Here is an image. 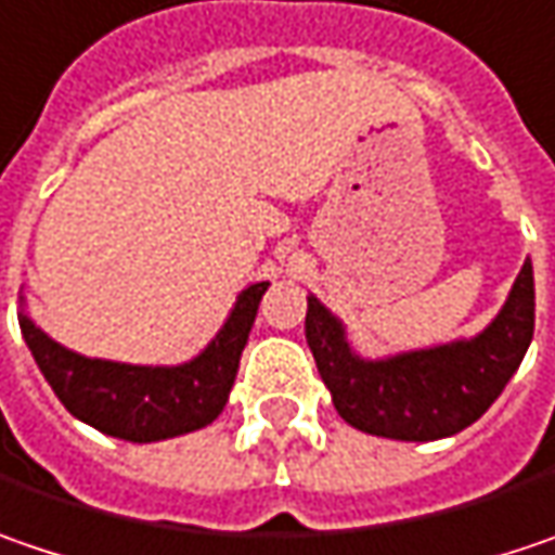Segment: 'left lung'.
<instances>
[{"label": "left lung", "mask_w": 555, "mask_h": 555, "mask_svg": "<svg viewBox=\"0 0 555 555\" xmlns=\"http://www.w3.org/2000/svg\"><path fill=\"white\" fill-rule=\"evenodd\" d=\"M305 336L333 405L354 430L386 440H442L472 427L518 371L534 339V270L525 260L503 310L474 339L367 361L351 348L343 320L313 295Z\"/></svg>", "instance_id": "left-lung-1"}]
</instances>
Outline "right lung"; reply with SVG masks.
I'll use <instances>...</instances> for the list:
<instances>
[{
    "label": "right lung",
    "instance_id": "1",
    "mask_svg": "<svg viewBox=\"0 0 555 555\" xmlns=\"http://www.w3.org/2000/svg\"><path fill=\"white\" fill-rule=\"evenodd\" d=\"M267 285H247L212 343L176 367L83 358L50 339L24 310L17 323L40 374L78 421L118 440L159 442L201 430L219 417Z\"/></svg>",
    "mask_w": 555,
    "mask_h": 555
}]
</instances>
